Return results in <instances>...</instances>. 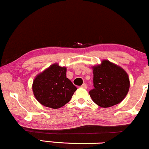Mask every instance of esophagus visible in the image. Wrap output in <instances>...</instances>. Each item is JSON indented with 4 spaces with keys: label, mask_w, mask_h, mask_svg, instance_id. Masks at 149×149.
<instances>
[{
    "label": "esophagus",
    "mask_w": 149,
    "mask_h": 149,
    "mask_svg": "<svg viewBox=\"0 0 149 149\" xmlns=\"http://www.w3.org/2000/svg\"><path fill=\"white\" fill-rule=\"evenodd\" d=\"M81 88H82L86 89V88H87V85H86V84H83V85H82V86H81Z\"/></svg>",
    "instance_id": "esophagus-1"
}]
</instances>
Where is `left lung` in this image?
<instances>
[{"label": "left lung", "instance_id": "1", "mask_svg": "<svg viewBox=\"0 0 149 149\" xmlns=\"http://www.w3.org/2000/svg\"><path fill=\"white\" fill-rule=\"evenodd\" d=\"M94 88L89 92L96 104L109 107L123 100L129 92L128 74L122 68L107 60L93 67Z\"/></svg>", "mask_w": 149, "mask_h": 149}]
</instances>
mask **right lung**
<instances>
[{
  "label": "right lung",
  "mask_w": 149,
  "mask_h": 149,
  "mask_svg": "<svg viewBox=\"0 0 149 149\" xmlns=\"http://www.w3.org/2000/svg\"><path fill=\"white\" fill-rule=\"evenodd\" d=\"M32 88L38 101L53 109H58L68 103L77 90L76 86L66 77V68L57 63L38 74Z\"/></svg>",
  "instance_id": "obj_1"
}]
</instances>
